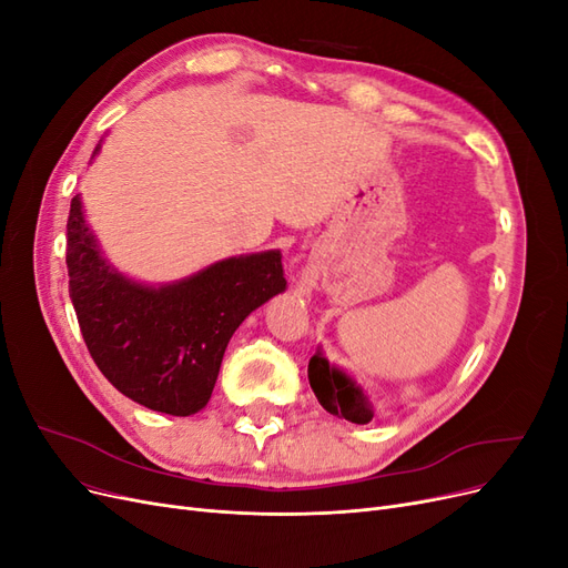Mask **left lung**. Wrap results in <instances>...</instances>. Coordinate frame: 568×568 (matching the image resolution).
<instances>
[{"mask_svg":"<svg viewBox=\"0 0 568 568\" xmlns=\"http://www.w3.org/2000/svg\"><path fill=\"white\" fill-rule=\"evenodd\" d=\"M307 379H311L317 400L326 412L353 424H367L374 419L369 393L348 372L329 365V359L324 357L320 348L311 357V365H307Z\"/></svg>","mask_w":568,"mask_h":568,"instance_id":"1","label":"left lung"}]
</instances>
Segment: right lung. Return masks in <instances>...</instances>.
Masks as SVG:
<instances>
[{"label":"right lung","instance_id":"add662e5","mask_svg":"<svg viewBox=\"0 0 568 568\" xmlns=\"http://www.w3.org/2000/svg\"><path fill=\"white\" fill-rule=\"evenodd\" d=\"M101 151V142L94 156ZM68 291L101 374L130 400L173 417L211 400L227 343L255 307L286 288L282 253L232 255L168 284L120 272L84 220L68 213Z\"/></svg>","mask_w":568,"mask_h":568}]
</instances>
